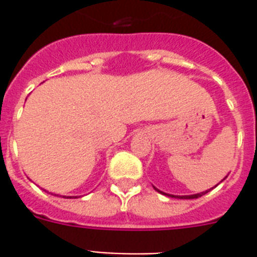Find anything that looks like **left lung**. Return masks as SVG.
Returning a JSON list of instances; mask_svg holds the SVG:
<instances>
[{"label": "left lung", "instance_id": "1", "mask_svg": "<svg viewBox=\"0 0 257 257\" xmlns=\"http://www.w3.org/2000/svg\"><path fill=\"white\" fill-rule=\"evenodd\" d=\"M225 177H227V176H225ZM224 180V179H223ZM155 188V191H157V192H160V193H163V195H165V196H169V197H176V199H197V197H201V196L203 195H205V193H208V192L211 191V189H208V191H205V192H200V193H196V195H187V196H175V195H169V193H164V192H161L160 189H157L156 187H153Z\"/></svg>", "mask_w": 257, "mask_h": 257}]
</instances>
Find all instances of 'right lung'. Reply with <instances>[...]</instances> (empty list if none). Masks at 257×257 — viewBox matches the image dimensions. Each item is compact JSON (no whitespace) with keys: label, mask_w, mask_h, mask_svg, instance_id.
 I'll list each match as a JSON object with an SVG mask.
<instances>
[{"label":"right lung","mask_w":257,"mask_h":257,"mask_svg":"<svg viewBox=\"0 0 257 257\" xmlns=\"http://www.w3.org/2000/svg\"><path fill=\"white\" fill-rule=\"evenodd\" d=\"M53 195V193H52ZM54 196H58V195H54ZM60 197H61V195H60ZM62 197H65V199H73V197H77V196H62Z\"/></svg>","instance_id":"obj_1"}]
</instances>
